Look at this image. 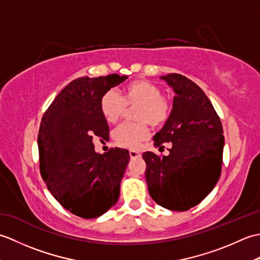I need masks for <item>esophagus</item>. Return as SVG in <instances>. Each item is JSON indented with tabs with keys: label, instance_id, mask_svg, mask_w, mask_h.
Here are the masks:
<instances>
[{
	"label": "esophagus",
	"instance_id": "1",
	"mask_svg": "<svg viewBox=\"0 0 260 260\" xmlns=\"http://www.w3.org/2000/svg\"><path fill=\"white\" fill-rule=\"evenodd\" d=\"M129 156H131V158H139V157H141V153L136 152V151H129Z\"/></svg>",
	"mask_w": 260,
	"mask_h": 260
}]
</instances>
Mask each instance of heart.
<instances>
[{
  "mask_svg": "<svg viewBox=\"0 0 260 260\" xmlns=\"http://www.w3.org/2000/svg\"><path fill=\"white\" fill-rule=\"evenodd\" d=\"M137 123H124L113 132V139L119 146L137 148L148 135L147 123L162 126L171 114V105L157 85L147 80H134L126 85L119 97L113 90L104 93L99 101V109L108 123L114 124L124 115L126 106H135Z\"/></svg>",
  "mask_w": 260,
  "mask_h": 260,
  "instance_id": "obj_1",
  "label": "heart"
}]
</instances>
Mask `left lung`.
<instances>
[{"label":"left lung","instance_id":"1","mask_svg":"<svg viewBox=\"0 0 260 260\" xmlns=\"http://www.w3.org/2000/svg\"><path fill=\"white\" fill-rule=\"evenodd\" d=\"M173 88V108L154 136L155 147L171 142L168 156L143 153L148 192L159 206L186 211L212 191L221 174L222 124L206 93L185 76L161 77Z\"/></svg>","mask_w":260,"mask_h":260}]
</instances>
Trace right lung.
<instances>
[{
    "label": "right lung",
    "instance_id": "1",
    "mask_svg": "<svg viewBox=\"0 0 260 260\" xmlns=\"http://www.w3.org/2000/svg\"><path fill=\"white\" fill-rule=\"evenodd\" d=\"M126 76L81 77L66 86L42 116L38 135L40 173L61 206L84 219L101 217L119 198L129 153L97 154L92 140H107L109 127L99 101Z\"/></svg>",
    "mask_w": 260,
    "mask_h": 260
}]
</instances>
